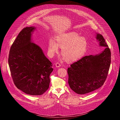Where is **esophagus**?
Masks as SVG:
<instances>
[{
  "label": "esophagus",
  "instance_id": "34e87169",
  "mask_svg": "<svg viewBox=\"0 0 120 120\" xmlns=\"http://www.w3.org/2000/svg\"><path fill=\"white\" fill-rule=\"evenodd\" d=\"M56 67H59L61 66V64L58 62H57L56 63Z\"/></svg>",
  "mask_w": 120,
  "mask_h": 120
}]
</instances>
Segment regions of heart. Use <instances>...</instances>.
I'll return each mask as SVG.
<instances>
[{
	"label": "heart",
	"instance_id": "heart-1",
	"mask_svg": "<svg viewBox=\"0 0 120 120\" xmlns=\"http://www.w3.org/2000/svg\"><path fill=\"white\" fill-rule=\"evenodd\" d=\"M56 41L51 39L48 41V51L53 56L58 52L59 47L62 48L61 55L63 60L68 63L76 62L81 59L87 50L86 39L81 37L75 32L61 33L55 38Z\"/></svg>",
	"mask_w": 120,
	"mask_h": 120
}]
</instances>
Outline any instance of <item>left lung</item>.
Wrapping results in <instances>:
<instances>
[{
    "instance_id": "left-lung-1",
    "label": "left lung",
    "mask_w": 120,
    "mask_h": 120,
    "mask_svg": "<svg viewBox=\"0 0 120 120\" xmlns=\"http://www.w3.org/2000/svg\"><path fill=\"white\" fill-rule=\"evenodd\" d=\"M96 39L101 46L105 47L101 53L85 56L68 68V83L77 94H83L94 91L104 84L111 64V51L101 34Z\"/></svg>"
}]
</instances>
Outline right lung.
<instances>
[{
  "label": "right lung",
  "mask_w": 120,
  "mask_h": 120,
  "mask_svg": "<svg viewBox=\"0 0 120 120\" xmlns=\"http://www.w3.org/2000/svg\"><path fill=\"white\" fill-rule=\"evenodd\" d=\"M35 28L26 27L20 32L10 47L8 61L16 87L26 94L39 95L48 89L53 68L41 48L31 42Z\"/></svg>",
  "instance_id": "obj_1"
}]
</instances>
